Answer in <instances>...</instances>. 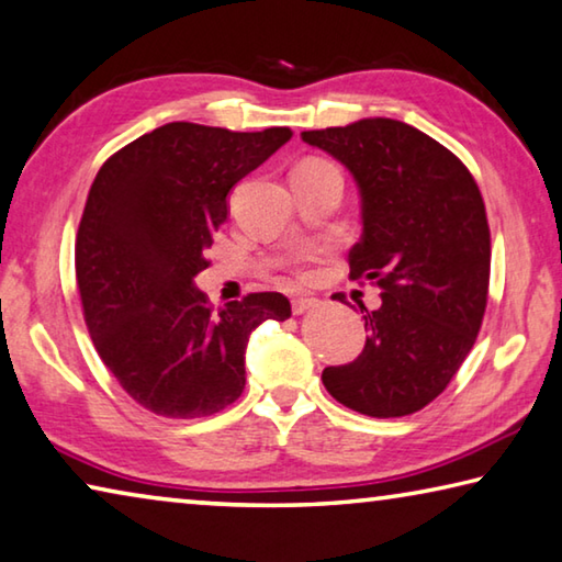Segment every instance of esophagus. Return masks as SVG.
<instances>
[{
  "mask_svg": "<svg viewBox=\"0 0 562 562\" xmlns=\"http://www.w3.org/2000/svg\"><path fill=\"white\" fill-rule=\"evenodd\" d=\"M316 306H318V299H311V296H299V299L291 301V308H293V314H296V316L306 314V311L316 308Z\"/></svg>",
  "mask_w": 562,
  "mask_h": 562,
  "instance_id": "obj_1",
  "label": "esophagus"
}]
</instances>
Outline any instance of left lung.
Here are the masks:
<instances>
[{
	"mask_svg": "<svg viewBox=\"0 0 562 562\" xmlns=\"http://www.w3.org/2000/svg\"><path fill=\"white\" fill-rule=\"evenodd\" d=\"M301 139L353 177L363 234L348 263L353 279L381 286V308L368 314L361 303V356L328 366L321 381L363 416H408L443 393L481 330L491 276L483 196L446 146L395 119H358Z\"/></svg>",
	"mask_w": 562,
	"mask_h": 562,
	"instance_id": "1",
	"label": "left lung"
}]
</instances>
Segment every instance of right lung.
I'll return each mask as SVG.
<instances>
[{
    "instance_id": "right-lung-1",
    "label": "right lung",
    "mask_w": 562,
    "mask_h": 562,
    "mask_svg": "<svg viewBox=\"0 0 562 562\" xmlns=\"http://www.w3.org/2000/svg\"><path fill=\"white\" fill-rule=\"evenodd\" d=\"M291 136L286 126L171 122L126 144L91 183L77 234L87 328L122 389L156 416L232 406L246 385L248 338L291 316L283 293H248L214 311L194 283L232 189Z\"/></svg>"
}]
</instances>
